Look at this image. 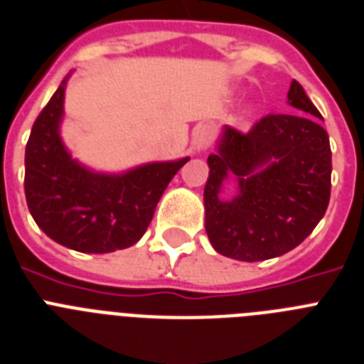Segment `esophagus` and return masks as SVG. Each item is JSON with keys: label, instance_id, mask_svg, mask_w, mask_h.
I'll use <instances>...</instances> for the list:
<instances>
[{"label": "esophagus", "instance_id": "34e87169", "mask_svg": "<svg viewBox=\"0 0 364 364\" xmlns=\"http://www.w3.org/2000/svg\"><path fill=\"white\" fill-rule=\"evenodd\" d=\"M210 142V127L207 124L198 125V129L194 131V136H192V148L196 151H203V149L209 148Z\"/></svg>", "mask_w": 364, "mask_h": 364}]
</instances>
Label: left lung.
<instances>
[{"label": "left lung", "mask_w": 364, "mask_h": 364, "mask_svg": "<svg viewBox=\"0 0 364 364\" xmlns=\"http://www.w3.org/2000/svg\"><path fill=\"white\" fill-rule=\"evenodd\" d=\"M289 105L298 112L267 114L248 133L225 125L218 151L207 159L205 231L225 257L246 262L279 257L304 242L326 215L329 136L298 81L291 83ZM229 175L240 183V194L224 202L219 191Z\"/></svg>", "instance_id": "obj_1"}]
</instances>
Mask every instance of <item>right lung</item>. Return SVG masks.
Segmentation results:
<instances>
[{"mask_svg": "<svg viewBox=\"0 0 364 364\" xmlns=\"http://www.w3.org/2000/svg\"><path fill=\"white\" fill-rule=\"evenodd\" d=\"M64 79L33 124L26 146V200L36 225L55 242L109 253L139 242L177 170L191 157L100 173L73 161L59 135Z\"/></svg>", "mask_w": 364, "mask_h": 364, "instance_id": "1", "label": "right lung"}]
</instances>
